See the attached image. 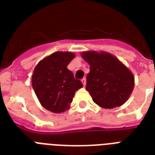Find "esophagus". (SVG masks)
<instances>
[{
    "label": "esophagus",
    "instance_id": "esophagus-1",
    "mask_svg": "<svg viewBox=\"0 0 155 155\" xmlns=\"http://www.w3.org/2000/svg\"><path fill=\"white\" fill-rule=\"evenodd\" d=\"M81 81H82L84 86H85V85H86V78H83L82 80H81Z\"/></svg>",
    "mask_w": 155,
    "mask_h": 155
}]
</instances>
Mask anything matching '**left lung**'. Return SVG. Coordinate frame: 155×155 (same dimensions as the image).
<instances>
[{
    "mask_svg": "<svg viewBox=\"0 0 155 155\" xmlns=\"http://www.w3.org/2000/svg\"><path fill=\"white\" fill-rule=\"evenodd\" d=\"M82 58L90 65L86 90L92 101L104 108L122 105L134 86L131 71L117 58L105 52H84Z\"/></svg>",
    "mask_w": 155,
    "mask_h": 155,
    "instance_id": "left-lung-1",
    "label": "left lung"
}]
</instances>
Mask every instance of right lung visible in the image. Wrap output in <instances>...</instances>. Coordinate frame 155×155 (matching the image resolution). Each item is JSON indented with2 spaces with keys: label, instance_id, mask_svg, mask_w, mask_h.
Returning <instances> with one entry per match:
<instances>
[{
  "label": "right lung",
  "instance_id": "add662e5",
  "mask_svg": "<svg viewBox=\"0 0 155 155\" xmlns=\"http://www.w3.org/2000/svg\"><path fill=\"white\" fill-rule=\"evenodd\" d=\"M75 58L71 52L58 51L38 63L32 75V87L46 109L60 113L68 109L75 92L83 87L68 65Z\"/></svg>",
  "mask_w": 155,
  "mask_h": 155
}]
</instances>
